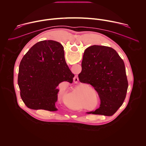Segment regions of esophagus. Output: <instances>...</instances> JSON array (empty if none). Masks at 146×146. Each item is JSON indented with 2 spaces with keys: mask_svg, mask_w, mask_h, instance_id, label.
Here are the masks:
<instances>
[{
  "mask_svg": "<svg viewBox=\"0 0 146 146\" xmlns=\"http://www.w3.org/2000/svg\"><path fill=\"white\" fill-rule=\"evenodd\" d=\"M77 81H78V78L77 77Z\"/></svg>",
  "mask_w": 146,
  "mask_h": 146,
  "instance_id": "1",
  "label": "esophagus"
}]
</instances>
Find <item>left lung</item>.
Here are the masks:
<instances>
[{
	"instance_id": "8db88e82",
	"label": "left lung",
	"mask_w": 146,
	"mask_h": 146,
	"mask_svg": "<svg viewBox=\"0 0 146 146\" xmlns=\"http://www.w3.org/2000/svg\"><path fill=\"white\" fill-rule=\"evenodd\" d=\"M81 82L90 84L98 93L99 108L88 114L113 115L125 99L128 82L123 60L113 48L94 45L83 55Z\"/></svg>"
}]
</instances>
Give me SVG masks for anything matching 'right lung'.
<instances>
[{
	"instance_id": "add662e5",
	"label": "right lung",
	"mask_w": 146,
	"mask_h": 146,
	"mask_svg": "<svg viewBox=\"0 0 146 146\" xmlns=\"http://www.w3.org/2000/svg\"><path fill=\"white\" fill-rule=\"evenodd\" d=\"M74 77L65 61L63 46L54 40L39 41L20 62L21 97L29 109L56 111L57 86L63 81L72 83Z\"/></svg>"
}]
</instances>
